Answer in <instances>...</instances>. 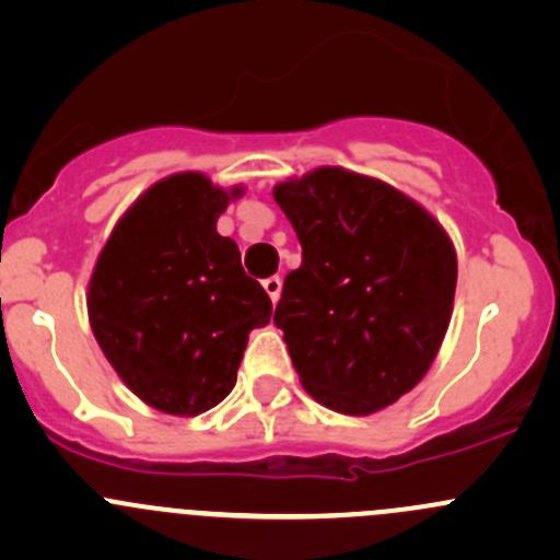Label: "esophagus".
Returning <instances> with one entry per match:
<instances>
[{"label":"esophagus","instance_id":"1","mask_svg":"<svg viewBox=\"0 0 560 560\" xmlns=\"http://www.w3.org/2000/svg\"><path fill=\"white\" fill-rule=\"evenodd\" d=\"M262 287H265V292H268L270 295V301H279V295H281V279L279 276H268V279L262 281Z\"/></svg>","mask_w":560,"mask_h":560}]
</instances>
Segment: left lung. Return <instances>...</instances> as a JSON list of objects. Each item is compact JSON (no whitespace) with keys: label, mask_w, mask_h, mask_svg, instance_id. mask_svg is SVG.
Masks as SVG:
<instances>
[{"label":"left lung","mask_w":560,"mask_h":560,"mask_svg":"<svg viewBox=\"0 0 560 560\" xmlns=\"http://www.w3.org/2000/svg\"><path fill=\"white\" fill-rule=\"evenodd\" d=\"M273 197L303 248L273 314L303 387L343 415L395 404L447 332L457 281L447 233L389 184L341 167L279 184Z\"/></svg>","instance_id":"1"}]
</instances>
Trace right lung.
<instances>
[{
  "mask_svg": "<svg viewBox=\"0 0 560 560\" xmlns=\"http://www.w3.org/2000/svg\"><path fill=\"white\" fill-rule=\"evenodd\" d=\"M224 191L200 173L151 186L116 224L89 284V319L135 395L167 415H200L230 395L248 332L270 322L268 292L238 244L217 233Z\"/></svg>",
  "mask_w": 560,
  "mask_h": 560,
  "instance_id": "add662e5",
  "label": "right lung"
}]
</instances>
